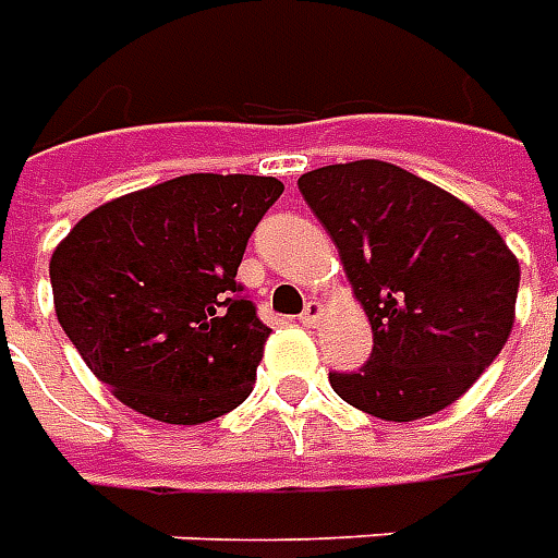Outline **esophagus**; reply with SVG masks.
Masks as SVG:
<instances>
[{
	"mask_svg": "<svg viewBox=\"0 0 558 558\" xmlns=\"http://www.w3.org/2000/svg\"><path fill=\"white\" fill-rule=\"evenodd\" d=\"M319 317H323V305H319V302H307L305 311H302V317H299V323L307 326V329H314V326L319 323Z\"/></svg>",
	"mask_w": 558,
	"mask_h": 558,
	"instance_id": "esophagus-1",
	"label": "esophagus"
}]
</instances>
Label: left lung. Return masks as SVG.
Returning <instances> with one entry per match:
<instances>
[{"label": "left lung", "mask_w": 558, "mask_h": 558, "mask_svg": "<svg viewBox=\"0 0 558 558\" xmlns=\"http://www.w3.org/2000/svg\"><path fill=\"white\" fill-rule=\"evenodd\" d=\"M332 235L374 347L329 384L365 414L411 423L444 411L481 377L513 329L520 263L465 202L380 159L299 178Z\"/></svg>", "instance_id": "obj_1"}]
</instances>
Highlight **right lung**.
I'll use <instances>...</instances> for the list:
<instances>
[{
    "label": "right lung",
    "instance_id": "1",
    "mask_svg": "<svg viewBox=\"0 0 558 558\" xmlns=\"http://www.w3.org/2000/svg\"><path fill=\"white\" fill-rule=\"evenodd\" d=\"M280 193L278 178L184 174L105 202L60 241L57 319L126 408L198 426L251 396L271 329L235 275Z\"/></svg>",
    "mask_w": 558,
    "mask_h": 558
}]
</instances>
